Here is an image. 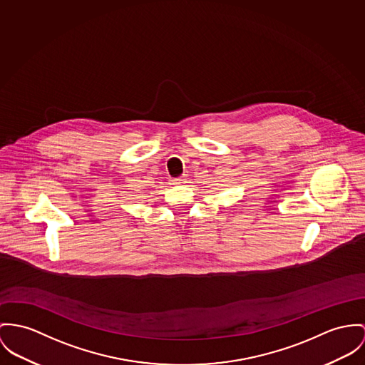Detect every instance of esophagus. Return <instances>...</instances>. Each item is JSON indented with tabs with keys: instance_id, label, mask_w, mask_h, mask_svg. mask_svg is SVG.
Listing matches in <instances>:
<instances>
[{
	"instance_id": "obj_1",
	"label": "esophagus",
	"mask_w": 365,
	"mask_h": 365,
	"mask_svg": "<svg viewBox=\"0 0 365 365\" xmlns=\"http://www.w3.org/2000/svg\"><path fill=\"white\" fill-rule=\"evenodd\" d=\"M182 183H186V176H179L172 179V185H182Z\"/></svg>"
}]
</instances>
